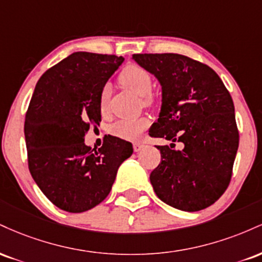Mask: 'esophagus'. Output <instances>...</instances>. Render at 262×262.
I'll return each mask as SVG.
<instances>
[{
  "label": "esophagus",
  "instance_id": "34e87169",
  "mask_svg": "<svg viewBox=\"0 0 262 262\" xmlns=\"http://www.w3.org/2000/svg\"><path fill=\"white\" fill-rule=\"evenodd\" d=\"M143 148H144V144H141V143H134L133 144V149H134L135 152L140 151V150Z\"/></svg>",
  "mask_w": 262,
  "mask_h": 262
}]
</instances>
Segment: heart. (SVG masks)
I'll use <instances>...</instances> for the list:
<instances>
[{"label": "heart", "instance_id": "obj_1", "mask_svg": "<svg viewBox=\"0 0 262 262\" xmlns=\"http://www.w3.org/2000/svg\"><path fill=\"white\" fill-rule=\"evenodd\" d=\"M119 81L123 86L133 91L135 95L143 97V103L149 106L151 103L150 92L152 90V79L150 74L145 69L140 68L138 65H128L123 69L119 75ZM111 87L110 85H104L102 87L100 93V101L98 107L102 114H106L108 111V101H110ZM149 119L145 117L134 119V121H118L111 125V134L117 138L125 140H137L139 139L143 132L149 127Z\"/></svg>", "mask_w": 262, "mask_h": 262}]
</instances>
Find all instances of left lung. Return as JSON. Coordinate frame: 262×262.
Listing matches in <instances>:
<instances>
[{
    "label": "left lung",
    "instance_id": "obj_1",
    "mask_svg": "<svg viewBox=\"0 0 262 262\" xmlns=\"http://www.w3.org/2000/svg\"><path fill=\"white\" fill-rule=\"evenodd\" d=\"M159 80L161 111L149 134L183 143L182 150L158 146L161 162L150 173L156 196L173 208L209 207L229 186L239 146L234 103L208 65L180 54H134Z\"/></svg>",
    "mask_w": 262,
    "mask_h": 262
}]
</instances>
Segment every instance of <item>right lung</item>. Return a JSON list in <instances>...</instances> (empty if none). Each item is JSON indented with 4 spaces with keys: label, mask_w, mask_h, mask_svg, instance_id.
<instances>
[{
    "label": "right lung",
    "mask_w": 262,
    "mask_h": 262,
    "mask_svg": "<svg viewBox=\"0 0 262 262\" xmlns=\"http://www.w3.org/2000/svg\"><path fill=\"white\" fill-rule=\"evenodd\" d=\"M122 56L77 52L41 75L26 113L28 167L48 200L81 213L108 196L118 167L133 154L129 141L108 135L98 150L85 144L90 125L100 124L102 87Z\"/></svg>",
    "instance_id": "1"
}]
</instances>
